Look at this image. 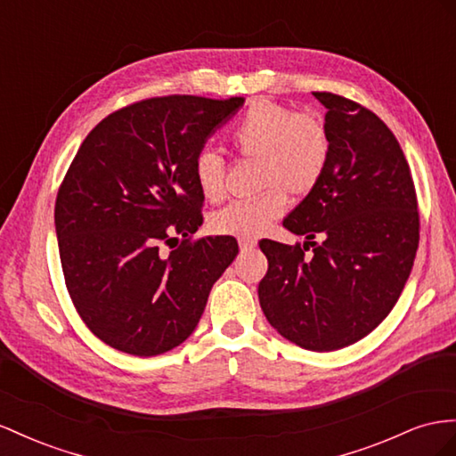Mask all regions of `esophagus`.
Returning <instances> with one entry per match:
<instances>
[{
    "label": "esophagus",
    "mask_w": 456,
    "mask_h": 456,
    "mask_svg": "<svg viewBox=\"0 0 456 456\" xmlns=\"http://www.w3.org/2000/svg\"><path fill=\"white\" fill-rule=\"evenodd\" d=\"M238 243H240V249L241 251H249V249L256 248V240L255 238H240Z\"/></svg>",
    "instance_id": "esophagus-1"
}]
</instances>
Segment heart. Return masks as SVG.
<instances>
[{
  "label": "heart",
  "mask_w": 456,
  "mask_h": 456,
  "mask_svg": "<svg viewBox=\"0 0 456 456\" xmlns=\"http://www.w3.org/2000/svg\"><path fill=\"white\" fill-rule=\"evenodd\" d=\"M228 142L240 157L258 161L256 183L265 193L220 208L211 228L223 236L251 238L284 215L288 198H305L322 180L330 163V132L324 120L276 102L258 100L233 122ZM193 180L201 195L216 201L224 195L226 163L213 150L193 159Z\"/></svg>",
  "instance_id": "1"
}]
</instances>
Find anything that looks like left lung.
<instances>
[{
    "mask_svg": "<svg viewBox=\"0 0 456 456\" xmlns=\"http://www.w3.org/2000/svg\"><path fill=\"white\" fill-rule=\"evenodd\" d=\"M313 95L328 109L330 163L284 220L306 238L303 248L258 243L268 258L258 301L280 336L324 353L353 346L391 313L411 276L420 218L409 163L384 120L347 97Z\"/></svg>",
    "mask_w": 456,
    "mask_h": 456,
    "instance_id": "8db88e82",
    "label": "left lung"
}]
</instances>
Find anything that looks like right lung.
Instances as JSON below:
<instances>
[{"instance_id":"add662e5","label":"right lung","mask_w":456,"mask_h":456,"mask_svg":"<svg viewBox=\"0 0 456 456\" xmlns=\"http://www.w3.org/2000/svg\"><path fill=\"white\" fill-rule=\"evenodd\" d=\"M243 97H151L97 125L70 163L55 201L65 284L84 324L136 356L178 347L238 255L233 238H201L203 195L193 159ZM175 235L170 256L158 251Z\"/></svg>"}]
</instances>
